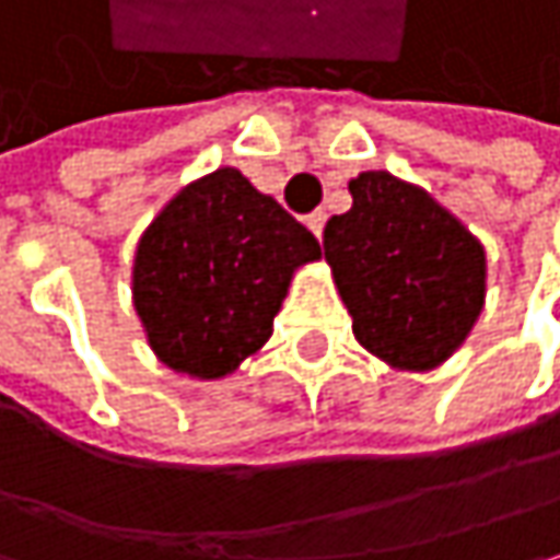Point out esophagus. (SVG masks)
<instances>
[{
  "label": "esophagus",
  "instance_id": "obj_1",
  "mask_svg": "<svg viewBox=\"0 0 560 560\" xmlns=\"http://www.w3.org/2000/svg\"><path fill=\"white\" fill-rule=\"evenodd\" d=\"M323 224H326V212H323V209H316V212L307 214V228H311L316 237H323Z\"/></svg>",
  "mask_w": 560,
  "mask_h": 560
}]
</instances>
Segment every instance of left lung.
Listing matches in <instances>:
<instances>
[{
    "mask_svg": "<svg viewBox=\"0 0 560 560\" xmlns=\"http://www.w3.org/2000/svg\"><path fill=\"white\" fill-rule=\"evenodd\" d=\"M323 253L354 339L399 371H431L466 342L485 307V247L421 186L386 171L348 183Z\"/></svg>",
    "mask_w": 560,
    "mask_h": 560,
    "instance_id": "obj_1",
    "label": "left lung"
}]
</instances>
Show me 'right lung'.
Returning <instances> with one entry per match:
<instances>
[{
  "label": "right lung",
  "instance_id": "obj_1",
  "mask_svg": "<svg viewBox=\"0 0 560 560\" xmlns=\"http://www.w3.org/2000/svg\"><path fill=\"white\" fill-rule=\"evenodd\" d=\"M311 231L234 171L183 186L136 249L132 304L151 351L177 374L228 377L266 346Z\"/></svg>",
  "mask_w": 560,
  "mask_h": 560
}]
</instances>
